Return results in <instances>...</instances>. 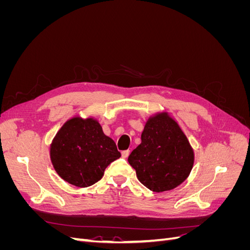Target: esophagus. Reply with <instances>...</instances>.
<instances>
[{
    "label": "esophagus",
    "mask_w": 250,
    "mask_h": 250,
    "mask_svg": "<svg viewBox=\"0 0 250 250\" xmlns=\"http://www.w3.org/2000/svg\"><path fill=\"white\" fill-rule=\"evenodd\" d=\"M129 154H130V150H124V151H122V156L124 158H127L128 156H129Z\"/></svg>",
    "instance_id": "34e87169"
}]
</instances>
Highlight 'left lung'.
Wrapping results in <instances>:
<instances>
[{"mask_svg": "<svg viewBox=\"0 0 250 250\" xmlns=\"http://www.w3.org/2000/svg\"><path fill=\"white\" fill-rule=\"evenodd\" d=\"M141 139L128 157L141 183L157 193L183 184L193 169L195 154L177 121L168 111L155 112L146 121Z\"/></svg>", "mask_w": 250, "mask_h": 250, "instance_id": "obj_1", "label": "left lung"}]
</instances>
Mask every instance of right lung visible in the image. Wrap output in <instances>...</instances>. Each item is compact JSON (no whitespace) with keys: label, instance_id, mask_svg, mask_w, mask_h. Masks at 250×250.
Returning <instances> with one entry per match:
<instances>
[{"label":"right lung","instance_id":"1","mask_svg":"<svg viewBox=\"0 0 250 250\" xmlns=\"http://www.w3.org/2000/svg\"><path fill=\"white\" fill-rule=\"evenodd\" d=\"M120 156L116 143L104 134L93 116L67 120L50 145V158L56 173L78 188L96 184L107 166Z\"/></svg>","mask_w":250,"mask_h":250}]
</instances>
